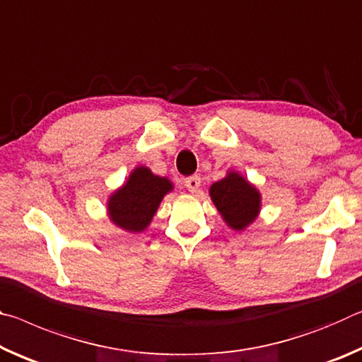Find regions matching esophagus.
Here are the masks:
<instances>
[{"instance_id": "obj_1", "label": "esophagus", "mask_w": 362, "mask_h": 362, "mask_svg": "<svg viewBox=\"0 0 362 362\" xmlns=\"http://www.w3.org/2000/svg\"><path fill=\"white\" fill-rule=\"evenodd\" d=\"M185 185H186V187H187L191 192H197V189H199V186H200V176H197V175L187 176L186 180H185Z\"/></svg>"}]
</instances>
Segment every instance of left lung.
<instances>
[{
	"label": "left lung",
	"mask_w": 362,
	"mask_h": 362,
	"mask_svg": "<svg viewBox=\"0 0 362 362\" xmlns=\"http://www.w3.org/2000/svg\"><path fill=\"white\" fill-rule=\"evenodd\" d=\"M210 195L218 211L233 229H244L258 215V191L237 173H229L224 180L215 182L210 187Z\"/></svg>",
	"instance_id": "1"
}]
</instances>
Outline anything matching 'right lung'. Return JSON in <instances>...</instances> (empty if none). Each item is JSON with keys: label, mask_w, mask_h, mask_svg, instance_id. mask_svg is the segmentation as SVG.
<instances>
[{"label": "right lung", "mask_w": 362, "mask_h": 362, "mask_svg": "<svg viewBox=\"0 0 362 362\" xmlns=\"http://www.w3.org/2000/svg\"><path fill=\"white\" fill-rule=\"evenodd\" d=\"M171 187L167 177L152 175L149 168H136L127 185L109 200L112 221L132 233H141L151 223L158 204Z\"/></svg>", "instance_id": "1"}]
</instances>
